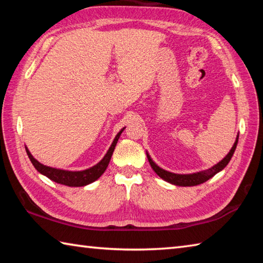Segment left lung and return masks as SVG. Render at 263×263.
<instances>
[{
	"label": "left lung",
	"mask_w": 263,
	"mask_h": 263,
	"mask_svg": "<svg viewBox=\"0 0 263 263\" xmlns=\"http://www.w3.org/2000/svg\"><path fill=\"white\" fill-rule=\"evenodd\" d=\"M238 139H239V136L237 137V139H235V142L233 145V147L231 148L230 153L226 155V157L221 160L220 162H218L215 166L206 169V171L204 172H199V173H194V174H186V175H181V174H174V173H171V172H167L164 171V169L160 168L159 166H157L153 162V160L151 159L149 155L147 154V159L149 161L151 167L153 168V171L157 173V174L163 179L164 181L169 182V183L172 184H175V185H181V186H193V185H197V184H201L204 183V182L208 181L209 179H211L212 176H215L217 173H219L221 169H224L226 166H228V163L230 162L231 158H232V155L234 153L235 148H237V144H238Z\"/></svg>",
	"instance_id": "1"
}]
</instances>
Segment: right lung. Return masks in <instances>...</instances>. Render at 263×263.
Masks as SVG:
<instances>
[{"instance_id": "1", "label": "right lung", "mask_w": 263, "mask_h": 263, "mask_svg": "<svg viewBox=\"0 0 263 263\" xmlns=\"http://www.w3.org/2000/svg\"><path fill=\"white\" fill-rule=\"evenodd\" d=\"M123 131H124V128L118 132V135L116 136L115 140L112 141V144H111L109 151L106 152L104 158L102 159L99 163L95 164L94 167L86 169V171H81V172L62 171V169H57V168L44 166V164L38 162L37 160L32 157V154L29 152L28 148H25V149H26V153H28L29 159L31 160V162H32L34 168L37 169L39 173H42L43 175L47 176L50 180L57 182V183L68 185V186H83V185H87L89 183H91V182L96 181L105 172V169H106V167H108V164L110 162L111 155H112V153H114L116 144H117V141L119 139V137H121Z\"/></svg>"}]
</instances>
